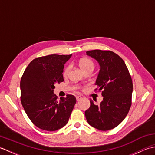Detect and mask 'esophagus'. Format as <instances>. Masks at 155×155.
<instances>
[{"label":"esophagus","instance_id":"esophagus-1","mask_svg":"<svg viewBox=\"0 0 155 155\" xmlns=\"http://www.w3.org/2000/svg\"><path fill=\"white\" fill-rule=\"evenodd\" d=\"M76 98H77V101H80V100L82 99V97H81V96H77Z\"/></svg>","mask_w":155,"mask_h":155}]
</instances>
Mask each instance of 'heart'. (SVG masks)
Instances as JSON below:
<instances>
[{
    "label": "heart",
    "instance_id": "1",
    "mask_svg": "<svg viewBox=\"0 0 155 155\" xmlns=\"http://www.w3.org/2000/svg\"><path fill=\"white\" fill-rule=\"evenodd\" d=\"M78 63H79V66L81 68L82 70L83 71L87 70V69H89V68H93L94 67V64L93 61H91V59L89 58H81L80 59L79 62H78ZM71 69V66L70 65H68L64 69V71H63V74L64 75H67L69 71H70Z\"/></svg>",
    "mask_w": 155,
    "mask_h": 155
}]
</instances>
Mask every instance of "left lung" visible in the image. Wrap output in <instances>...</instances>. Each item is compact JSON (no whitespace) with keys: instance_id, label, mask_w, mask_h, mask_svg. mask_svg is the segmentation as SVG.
Listing matches in <instances>:
<instances>
[{"instance_id":"left-lung-1","label":"left lung","mask_w":155,"mask_h":155,"mask_svg":"<svg viewBox=\"0 0 155 155\" xmlns=\"http://www.w3.org/2000/svg\"><path fill=\"white\" fill-rule=\"evenodd\" d=\"M87 54L96 59L100 65L95 84L102 91L103 101L91 106L85 117L91 126L100 130L117 127L126 117L132 104L133 81L124 61L110 51L93 50Z\"/></svg>"}]
</instances>
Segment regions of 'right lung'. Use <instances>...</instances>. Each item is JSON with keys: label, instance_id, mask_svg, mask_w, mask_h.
<instances>
[{"label": "right lung", "instance_id": "add662e5", "mask_svg": "<svg viewBox=\"0 0 155 155\" xmlns=\"http://www.w3.org/2000/svg\"><path fill=\"white\" fill-rule=\"evenodd\" d=\"M71 56L51 54L35 58L22 76V105L32 123L41 129H60L67 124L73 110L74 96L67 94L57 101L54 94V84L64 81V64Z\"/></svg>", "mask_w": 155, "mask_h": 155}]
</instances>
